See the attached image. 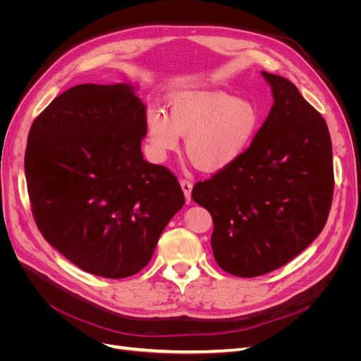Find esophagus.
I'll return each instance as SVG.
<instances>
[{
  "mask_svg": "<svg viewBox=\"0 0 361 361\" xmlns=\"http://www.w3.org/2000/svg\"><path fill=\"white\" fill-rule=\"evenodd\" d=\"M180 187L185 194V199L190 202L191 199V190H192V182L190 179H180Z\"/></svg>",
  "mask_w": 361,
  "mask_h": 361,
  "instance_id": "esophagus-1",
  "label": "esophagus"
}]
</instances>
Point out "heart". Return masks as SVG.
Listing matches in <instances>:
<instances>
[{"label":"heart","mask_w":361,"mask_h":361,"mask_svg":"<svg viewBox=\"0 0 361 361\" xmlns=\"http://www.w3.org/2000/svg\"><path fill=\"white\" fill-rule=\"evenodd\" d=\"M260 123L255 104L226 92H190L174 96L170 114L150 108L146 116L149 143L155 157L179 149L187 137V154L202 170L231 166L253 141Z\"/></svg>","instance_id":"b5f03b06"}]
</instances>
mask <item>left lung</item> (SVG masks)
<instances>
[{"label":"left lung","mask_w":361,"mask_h":361,"mask_svg":"<svg viewBox=\"0 0 361 361\" xmlns=\"http://www.w3.org/2000/svg\"><path fill=\"white\" fill-rule=\"evenodd\" d=\"M262 75L274 96L264 125L241 157L191 192L212 216L216 264L248 279L286 265L307 248L326 223L334 192L324 117L293 82Z\"/></svg>","instance_id":"8db88e82"}]
</instances>
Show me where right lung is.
<instances>
[{
  "instance_id": "obj_1",
  "label": "right lung",
  "mask_w": 361,
  "mask_h": 361,
  "mask_svg": "<svg viewBox=\"0 0 361 361\" xmlns=\"http://www.w3.org/2000/svg\"><path fill=\"white\" fill-rule=\"evenodd\" d=\"M146 133V105L128 84L75 85L30 128L25 178L37 228L90 274H137L185 203L178 178L145 161Z\"/></svg>"
}]
</instances>
